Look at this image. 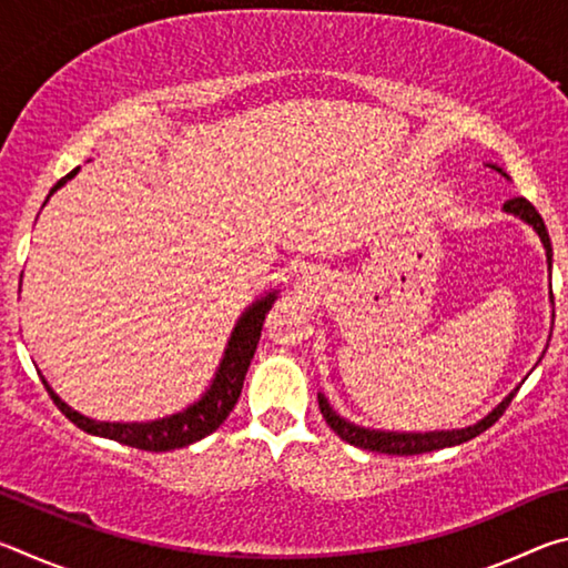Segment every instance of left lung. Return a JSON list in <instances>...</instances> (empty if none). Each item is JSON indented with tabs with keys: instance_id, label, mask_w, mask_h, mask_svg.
I'll return each instance as SVG.
<instances>
[{
	"instance_id": "left-lung-1",
	"label": "left lung",
	"mask_w": 568,
	"mask_h": 568,
	"mask_svg": "<svg viewBox=\"0 0 568 568\" xmlns=\"http://www.w3.org/2000/svg\"><path fill=\"white\" fill-rule=\"evenodd\" d=\"M491 168L496 172H501L504 178H508L501 168H496V165H491ZM504 210H506V213L516 215V217H521L524 223H528L536 230L538 237H541L544 247H546V261H549V267H551V240H549V233H546V225H544L541 215L536 213V207L528 203L526 197H514V200H506ZM514 396H516V390L508 393V396L501 403H498V406L491 413H488V416H484L478 423H474V426L454 428V430H428V434H398V430H373V428L355 426V423L341 418L338 413L331 408V403L325 400L323 393H318V406H321L325 423H328V426L345 440V444L358 446V448H365V450H376V454H388V456H418V454H428V450L466 444V440L476 438L478 434H484L486 428H491L494 423L504 416V410L508 408V403L514 400Z\"/></svg>"
}]
</instances>
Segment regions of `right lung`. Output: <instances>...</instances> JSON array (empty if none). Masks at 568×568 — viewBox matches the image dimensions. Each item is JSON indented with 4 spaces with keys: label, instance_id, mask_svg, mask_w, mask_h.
I'll use <instances>...</instances> for the list:
<instances>
[{
    "label": "right lung",
    "instance_id": "1",
    "mask_svg": "<svg viewBox=\"0 0 568 568\" xmlns=\"http://www.w3.org/2000/svg\"><path fill=\"white\" fill-rule=\"evenodd\" d=\"M77 172H80V168H74L70 175H64L60 182H57V185L50 190V195L54 190H60L67 180H72ZM275 297H277V291L267 293L265 297H261V301H255L253 305L245 307V313L240 315L233 333H230L225 355L223 361H220V368L215 373L213 383H210V388L205 390V396L192 403V406H187L185 410L172 413V416L148 420V423L92 420L67 406L44 378L42 383L47 393L52 396L54 406L60 408L77 428L88 430L92 436L118 440V444L140 448V450H155V454L158 450H175L182 446H190L195 444V440L210 436L213 430H217L220 423H223L230 416V410L235 408L240 390H243V381L250 368V361H253L257 341H261L265 315L273 307Z\"/></svg>",
    "mask_w": 568,
    "mask_h": 568
}]
</instances>
